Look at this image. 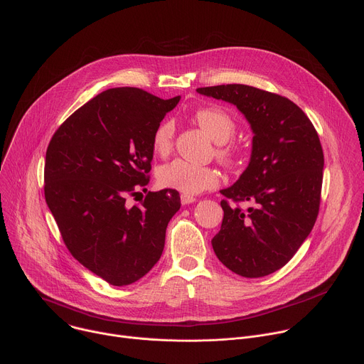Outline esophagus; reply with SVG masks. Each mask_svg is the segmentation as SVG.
<instances>
[{
    "label": "esophagus",
    "instance_id": "1",
    "mask_svg": "<svg viewBox=\"0 0 364 364\" xmlns=\"http://www.w3.org/2000/svg\"><path fill=\"white\" fill-rule=\"evenodd\" d=\"M180 198H181V204H184V205L196 201V197H194V196H190V194H186V193H183V194L180 196Z\"/></svg>",
    "mask_w": 364,
    "mask_h": 364
}]
</instances>
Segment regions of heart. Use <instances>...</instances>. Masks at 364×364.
Wrapping results in <instances>:
<instances>
[{
    "instance_id": "obj_1",
    "label": "heart",
    "mask_w": 364,
    "mask_h": 364,
    "mask_svg": "<svg viewBox=\"0 0 364 364\" xmlns=\"http://www.w3.org/2000/svg\"><path fill=\"white\" fill-rule=\"evenodd\" d=\"M198 125L210 135L216 144H226L236 131V122L233 117L220 107L201 108L194 114ZM176 125L173 119H164L152 134V148L160 155H167L173 148ZM218 155L222 160H232L233 151L222 146L218 149ZM157 180L160 186L178 190L186 194H198L210 190L219 184L220 176L218 170L197 166L181 159H176L166 163L157 170Z\"/></svg>"
}]
</instances>
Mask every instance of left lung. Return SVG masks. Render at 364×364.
Segmentation results:
<instances>
[{
    "mask_svg": "<svg viewBox=\"0 0 364 364\" xmlns=\"http://www.w3.org/2000/svg\"><path fill=\"white\" fill-rule=\"evenodd\" d=\"M200 95L235 105L250 124L252 154L239 180L220 190L242 210L225 212L212 239L219 261L245 278L281 269L313 230L318 216L324 154L308 117L288 97L247 85L198 87Z\"/></svg>",
    "mask_w": 364,
    "mask_h": 364,
    "instance_id": "8db88e82",
    "label": "left lung"
}]
</instances>
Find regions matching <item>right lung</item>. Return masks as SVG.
<instances>
[{
	"instance_id": "right-lung-1",
	"label": "right lung",
	"mask_w": 364,
	"mask_h": 364,
	"mask_svg": "<svg viewBox=\"0 0 364 364\" xmlns=\"http://www.w3.org/2000/svg\"><path fill=\"white\" fill-rule=\"evenodd\" d=\"M178 102L138 87L108 89L73 112L47 146L44 197L63 242L111 285H129L159 262L181 205L171 188L127 205L148 184L152 134Z\"/></svg>"
}]
</instances>
